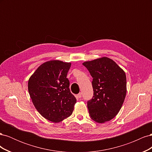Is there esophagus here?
<instances>
[{"instance_id":"esophagus-1","label":"esophagus","mask_w":152,"mask_h":152,"mask_svg":"<svg viewBox=\"0 0 152 152\" xmlns=\"http://www.w3.org/2000/svg\"><path fill=\"white\" fill-rule=\"evenodd\" d=\"M77 97L78 98H80L82 97V93H80L78 94L77 95Z\"/></svg>"}]
</instances>
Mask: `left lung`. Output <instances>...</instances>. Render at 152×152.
Wrapping results in <instances>:
<instances>
[{
  "label": "left lung",
  "mask_w": 152,
  "mask_h": 152,
  "mask_svg": "<svg viewBox=\"0 0 152 152\" xmlns=\"http://www.w3.org/2000/svg\"><path fill=\"white\" fill-rule=\"evenodd\" d=\"M93 78V97L87 102L89 113L98 123L115 117L126 98V73L112 59L107 57L82 63Z\"/></svg>",
  "instance_id": "obj_1"
}]
</instances>
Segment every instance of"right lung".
Returning <instances> with one entry per match:
<instances>
[{
  "label": "right lung",
  "instance_id": "add662e5",
  "mask_svg": "<svg viewBox=\"0 0 152 152\" xmlns=\"http://www.w3.org/2000/svg\"><path fill=\"white\" fill-rule=\"evenodd\" d=\"M70 66V63L49 61L42 64L28 80V92L35 108L53 122L70 117L77 102L66 78Z\"/></svg>",
  "mask_w": 152,
  "mask_h": 152
}]
</instances>
